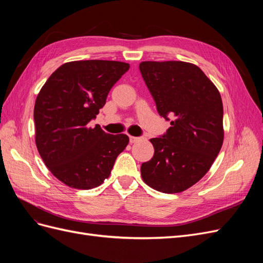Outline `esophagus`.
<instances>
[{
    "instance_id": "obj_1",
    "label": "esophagus",
    "mask_w": 263,
    "mask_h": 263,
    "mask_svg": "<svg viewBox=\"0 0 263 263\" xmlns=\"http://www.w3.org/2000/svg\"><path fill=\"white\" fill-rule=\"evenodd\" d=\"M144 138L142 137H134V136H129V141H130V144H135V142H138V141H140V140H142Z\"/></svg>"
}]
</instances>
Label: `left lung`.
<instances>
[{
	"label": "left lung",
	"mask_w": 263,
	"mask_h": 263,
	"mask_svg": "<svg viewBox=\"0 0 263 263\" xmlns=\"http://www.w3.org/2000/svg\"><path fill=\"white\" fill-rule=\"evenodd\" d=\"M139 69L171 127L151 138V160L141 164L144 182L162 193H180L200 181L218 156L224 140L219 91L203 71L184 61H142Z\"/></svg>",
	"instance_id": "left-lung-1"
}]
</instances>
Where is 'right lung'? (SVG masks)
I'll return each mask as SVG.
<instances>
[{
	"instance_id": "add662e5",
	"label": "right lung",
	"mask_w": 263,
	"mask_h": 263,
	"mask_svg": "<svg viewBox=\"0 0 263 263\" xmlns=\"http://www.w3.org/2000/svg\"><path fill=\"white\" fill-rule=\"evenodd\" d=\"M128 69L121 61H71L55 70L39 91L34 107L36 146L47 168L66 185L79 190L101 185L128 145L125 134L89 127Z\"/></svg>"
}]
</instances>
